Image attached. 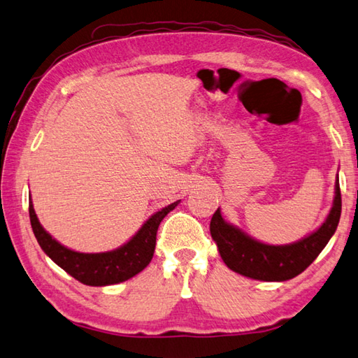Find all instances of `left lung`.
<instances>
[{
    "label": "left lung",
    "mask_w": 358,
    "mask_h": 358,
    "mask_svg": "<svg viewBox=\"0 0 358 358\" xmlns=\"http://www.w3.org/2000/svg\"><path fill=\"white\" fill-rule=\"evenodd\" d=\"M341 215V192L335 182L334 206L318 231L292 245L273 246L260 243L222 220L220 208L210 221V234L222 262L232 271L246 278L282 282L293 279L310 266L335 234Z\"/></svg>",
    "instance_id": "8db88e82"
}]
</instances>
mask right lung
Returning a JSON list of instances; mask_svg holds the SVG:
<instances>
[{"label":"right lung","instance_id":"right-lung-1","mask_svg":"<svg viewBox=\"0 0 358 358\" xmlns=\"http://www.w3.org/2000/svg\"><path fill=\"white\" fill-rule=\"evenodd\" d=\"M178 202L179 201L173 202L160 212L154 213L126 245L115 251L99 254L76 252L60 245L40 224L32 204H29V218L40 248L56 265L65 269L80 284L104 287L131 279L150 265L154 249H156V235L160 221L178 206Z\"/></svg>","mask_w":358,"mask_h":358}]
</instances>
